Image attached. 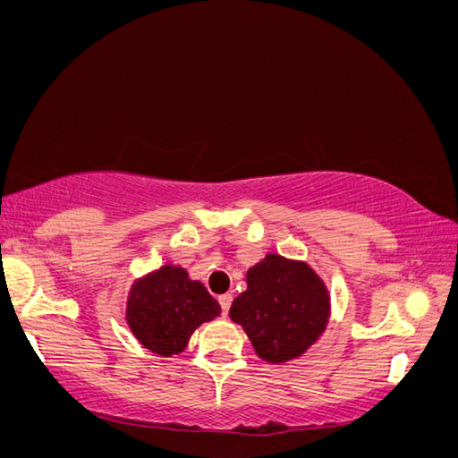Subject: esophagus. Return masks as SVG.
Listing matches in <instances>:
<instances>
[{
	"label": "esophagus",
	"instance_id": "1",
	"mask_svg": "<svg viewBox=\"0 0 458 458\" xmlns=\"http://www.w3.org/2000/svg\"><path fill=\"white\" fill-rule=\"evenodd\" d=\"M217 301H219V306H221V311H224V315H227L229 308H231L233 296H231V294H221V296L217 298Z\"/></svg>",
	"mask_w": 458,
	"mask_h": 458
}]
</instances>
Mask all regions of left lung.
<instances>
[{
	"label": "left lung",
	"instance_id": "8db88e82",
	"mask_svg": "<svg viewBox=\"0 0 458 458\" xmlns=\"http://www.w3.org/2000/svg\"><path fill=\"white\" fill-rule=\"evenodd\" d=\"M229 317L244 328L259 359L284 365L321 340L330 318V293L308 261L269 252L246 271V290Z\"/></svg>",
	"mask_w": 458,
	"mask_h": 458
}]
</instances>
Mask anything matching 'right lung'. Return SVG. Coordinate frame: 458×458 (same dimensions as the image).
Returning a JSON list of instances; mask_svg holds the SVG:
<instances>
[{"label": "right lung", "mask_w": 458, "mask_h": 458, "mask_svg": "<svg viewBox=\"0 0 458 458\" xmlns=\"http://www.w3.org/2000/svg\"><path fill=\"white\" fill-rule=\"evenodd\" d=\"M221 308L200 281L174 263H164L131 283L126 296V323L143 348L160 357L179 355L202 323Z\"/></svg>", "instance_id": "1"}]
</instances>
